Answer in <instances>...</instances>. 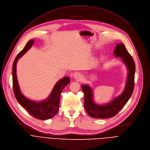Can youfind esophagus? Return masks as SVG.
Here are the masks:
<instances>
[{
	"mask_svg": "<svg viewBox=\"0 0 150 150\" xmlns=\"http://www.w3.org/2000/svg\"><path fill=\"white\" fill-rule=\"evenodd\" d=\"M74 79H76L78 81L82 80L83 78V75L81 73H76L74 76Z\"/></svg>",
	"mask_w": 150,
	"mask_h": 150,
	"instance_id": "34e87169",
	"label": "esophagus"
}]
</instances>
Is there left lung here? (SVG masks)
Listing matches in <instances>:
<instances>
[{
    "label": "left lung",
    "mask_w": 150,
    "mask_h": 150,
    "mask_svg": "<svg viewBox=\"0 0 150 150\" xmlns=\"http://www.w3.org/2000/svg\"><path fill=\"white\" fill-rule=\"evenodd\" d=\"M114 54L115 57H122V61L125 63L129 70L126 85L121 95L104 105L95 104L93 101L92 91L90 87L82 85L81 89L85 95V108L88 114L93 118L106 119L117 114L127 103L134 89L135 64L133 58L123 43L116 45Z\"/></svg>",
    "instance_id": "obj_1"
}]
</instances>
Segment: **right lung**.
<instances>
[{"label":"right lung","mask_w":150,"mask_h":150,"mask_svg":"<svg viewBox=\"0 0 150 150\" xmlns=\"http://www.w3.org/2000/svg\"><path fill=\"white\" fill-rule=\"evenodd\" d=\"M31 40L27 43L24 48L15 58L12 66V85L15 96L16 100L28 113L36 119L46 120L52 118L57 114L59 110L60 95L62 89L70 83V78L65 77L57 83L51 95L46 101L36 103L29 100L21 93L16 74V65L18 59L21 58L31 47L34 43Z\"/></svg>","instance_id":"obj_1"}]
</instances>
